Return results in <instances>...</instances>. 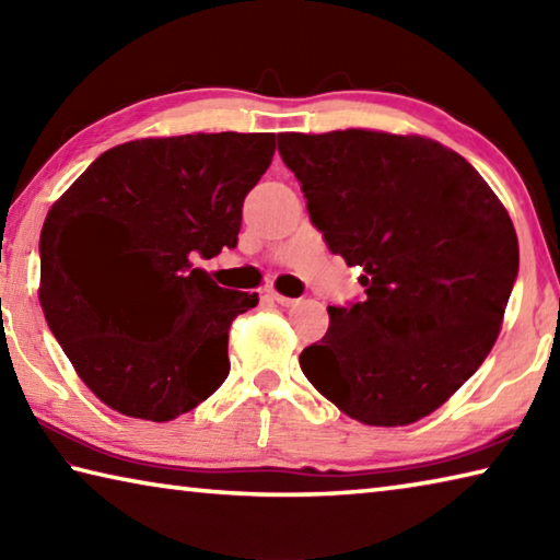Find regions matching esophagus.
Returning a JSON list of instances; mask_svg holds the SVG:
<instances>
[{"mask_svg":"<svg viewBox=\"0 0 560 560\" xmlns=\"http://www.w3.org/2000/svg\"><path fill=\"white\" fill-rule=\"evenodd\" d=\"M269 299L271 301H277L279 306H283V308H293V306H299L301 303V299H289V296H283V293H279V291H269Z\"/></svg>","mask_w":560,"mask_h":560,"instance_id":"34e87169","label":"esophagus"}]
</instances>
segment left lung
Masks as SVG:
<instances>
[{
    "mask_svg": "<svg viewBox=\"0 0 560 560\" xmlns=\"http://www.w3.org/2000/svg\"><path fill=\"white\" fill-rule=\"evenodd\" d=\"M328 249L360 267L365 299L328 306L303 375L348 417L397 428L459 390L499 336L518 273L511 217L467 160L377 130L281 132Z\"/></svg>",
    "mask_w": 560,
    "mask_h": 560,
    "instance_id": "left-lung-1",
    "label": "left lung"
}]
</instances>
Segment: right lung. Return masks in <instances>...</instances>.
Wrapping results in <instances>:
<instances>
[{"mask_svg":"<svg viewBox=\"0 0 560 560\" xmlns=\"http://www.w3.org/2000/svg\"><path fill=\"white\" fill-rule=\"evenodd\" d=\"M273 132L143 138L93 160L42 230L39 301L51 334L98 400L167 422L230 375L232 320L257 293L222 289L195 259L234 249L242 205L267 173ZM96 219L107 249L69 258L71 221Z\"/></svg>","mask_w":560,"mask_h":560,"instance_id":"obj_1","label":"right lung"}]
</instances>
